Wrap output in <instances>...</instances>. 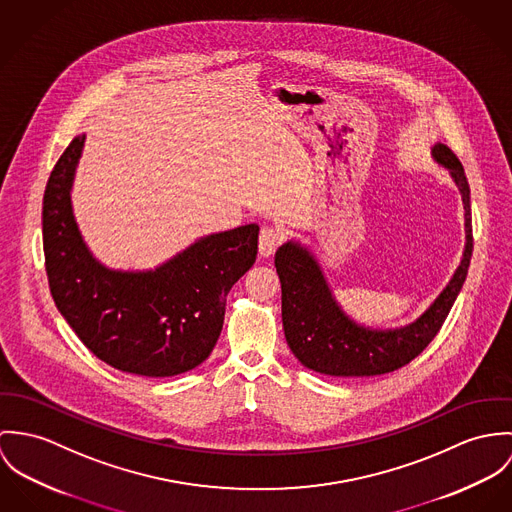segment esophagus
I'll return each mask as SVG.
<instances>
[{
    "label": "esophagus",
    "mask_w": 512,
    "mask_h": 512,
    "mask_svg": "<svg viewBox=\"0 0 512 512\" xmlns=\"http://www.w3.org/2000/svg\"><path fill=\"white\" fill-rule=\"evenodd\" d=\"M283 235L279 233V229L263 228L259 233V253L261 257H271L275 253V249L281 245Z\"/></svg>",
    "instance_id": "esophagus-1"
}]
</instances>
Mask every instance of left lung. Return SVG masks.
Here are the masks:
<instances>
[{
  "mask_svg": "<svg viewBox=\"0 0 512 512\" xmlns=\"http://www.w3.org/2000/svg\"><path fill=\"white\" fill-rule=\"evenodd\" d=\"M432 157L450 171L461 192L465 249L450 283L412 324L395 330H373L353 322L332 296L316 257L296 241L279 247L275 267L283 290L284 338L304 367L332 377L391 373L420 355L440 332L465 283L473 253V233L469 184L459 159L444 143L434 145Z\"/></svg>",
  "mask_w": 512,
  "mask_h": 512,
  "instance_id": "1",
  "label": "left lung"
}]
</instances>
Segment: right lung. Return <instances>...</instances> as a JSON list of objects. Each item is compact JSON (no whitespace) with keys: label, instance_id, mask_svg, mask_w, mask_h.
<instances>
[{"label":"right lung","instance_id":"obj_1","mask_svg":"<svg viewBox=\"0 0 512 512\" xmlns=\"http://www.w3.org/2000/svg\"><path fill=\"white\" fill-rule=\"evenodd\" d=\"M86 135L70 141L43 198V249L58 312L82 343L123 373L172 377L208 359L226 296L257 259L259 226L200 237L153 271H114L88 249L70 190Z\"/></svg>","mask_w":512,"mask_h":512}]
</instances>
